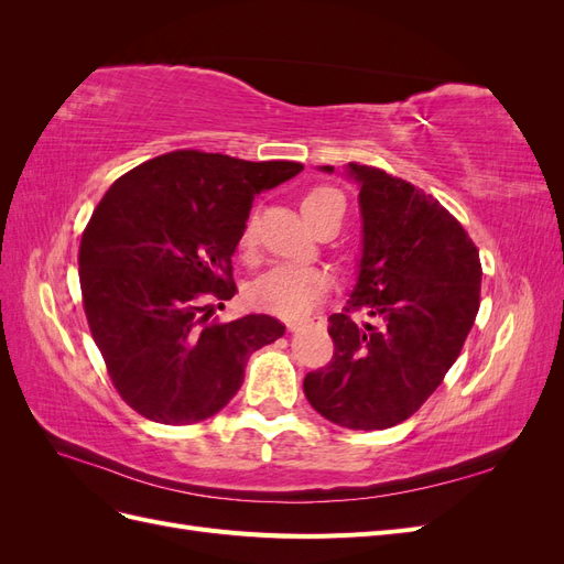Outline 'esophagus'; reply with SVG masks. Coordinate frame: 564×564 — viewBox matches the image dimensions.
Segmentation results:
<instances>
[{"mask_svg":"<svg viewBox=\"0 0 564 564\" xmlns=\"http://www.w3.org/2000/svg\"><path fill=\"white\" fill-rule=\"evenodd\" d=\"M313 324H322V319H317V322H313V319H289L286 322V329L292 332V334H296V332H301L305 327H313Z\"/></svg>","mask_w":564,"mask_h":564,"instance_id":"obj_1","label":"esophagus"}]
</instances>
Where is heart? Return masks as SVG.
<instances>
[{
    "instance_id": "1",
    "label": "heart",
    "mask_w": 564,
    "mask_h": 564,
    "mask_svg": "<svg viewBox=\"0 0 564 564\" xmlns=\"http://www.w3.org/2000/svg\"><path fill=\"white\" fill-rule=\"evenodd\" d=\"M332 207H344L346 202L336 193L334 187L327 185H317L313 191L305 193L301 209L305 218H313L319 212H327ZM253 242V224L249 220L245 235H242V245L251 247ZM332 286L329 272L324 268L315 265H294V263H278L261 272L249 286V301L256 305V308L275 313L282 317H299L313 311L315 305L322 301V296L327 294V289Z\"/></svg>"
}]
</instances>
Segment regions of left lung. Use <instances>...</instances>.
I'll return each instance as SVG.
<instances>
[{"label":"left lung","instance_id":"obj_1","mask_svg":"<svg viewBox=\"0 0 564 564\" xmlns=\"http://www.w3.org/2000/svg\"><path fill=\"white\" fill-rule=\"evenodd\" d=\"M346 172L360 185V272L344 313L329 317L332 362L305 377L303 392L336 425L383 431L412 416L456 362L480 308L482 268L435 197L377 166L350 162ZM352 312L375 324L357 325Z\"/></svg>","mask_w":564,"mask_h":564}]
</instances>
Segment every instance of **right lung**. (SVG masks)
<instances>
[{"mask_svg":"<svg viewBox=\"0 0 564 564\" xmlns=\"http://www.w3.org/2000/svg\"><path fill=\"white\" fill-rule=\"evenodd\" d=\"M299 172V162L176 150L98 202L79 245L84 313L133 412L166 425L214 416L240 390L249 355L284 334L270 315L212 322L209 299L237 292L232 253L253 197Z\"/></svg>","mask_w":564,"mask_h":564,"instance_id":"right-lung-1","label":"right lung"}]
</instances>
